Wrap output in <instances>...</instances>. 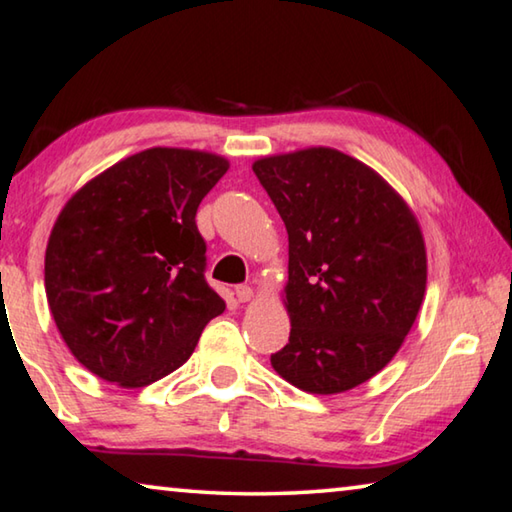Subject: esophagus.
Segmentation results:
<instances>
[{"label": "esophagus", "mask_w": 512, "mask_h": 512, "mask_svg": "<svg viewBox=\"0 0 512 512\" xmlns=\"http://www.w3.org/2000/svg\"><path fill=\"white\" fill-rule=\"evenodd\" d=\"M235 293H237V300L239 302H250V300H253V296H255L253 287H248V284H239V287L235 289Z\"/></svg>", "instance_id": "obj_1"}]
</instances>
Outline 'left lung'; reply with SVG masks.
I'll return each mask as SVG.
<instances>
[{"instance_id": "8db88e82", "label": "left lung", "mask_w": 512, "mask_h": 512, "mask_svg": "<svg viewBox=\"0 0 512 512\" xmlns=\"http://www.w3.org/2000/svg\"><path fill=\"white\" fill-rule=\"evenodd\" d=\"M253 171L289 235L291 334L271 366L305 393L350 391L395 357L418 318V216L375 169L329 146L266 155Z\"/></svg>"}]
</instances>
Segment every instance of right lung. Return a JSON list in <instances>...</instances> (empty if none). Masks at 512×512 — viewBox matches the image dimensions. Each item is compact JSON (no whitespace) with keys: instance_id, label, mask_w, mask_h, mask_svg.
<instances>
[{"instance_id":"right-lung-1","label":"right lung","mask_w":512,"mask_h":512,"mask_svg":"<svg viewBox=\"0 0 512 512\" xmlns=\"http://www.w3.org/2000/svg\"><path fill=\"white\" fill-rule=\"evenodd\" d=\"M230 162L153 146L88 180L60 210L45 291L69 352L92 375L142 388L192 357L225 302L205 282L196 210Z\"/></svg>"}]
</instances>
